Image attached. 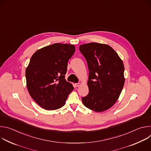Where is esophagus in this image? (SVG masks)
I'll use <instances>...</instances> for the list:
<instances>
[{"label": "esophagus", "mask_w": 151, "mask_h": 151, "mask_svg": "<svg viewBox=\"0 0 151 151\" xmlns=\"http://www.w3.org/2000/svg\"><path fill=\"white\" fill-rule=\"evenodd\" d=\"M75 87H79V86L81 85V83H76L75 84Z\"/></svg>", "instance_id": "esophagus-1"}]
</instances>
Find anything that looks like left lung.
I'll list each match as a JSON object with an SVG mask.
<instances>
[{"label":"left lung","instance_id":"1","mask_svg":"<svg viewBox=\"0 0 151 151\" xmlns=\"http://www.w3.org/2000/svg\"><path fill=\"white\" fill-rule=\"evenodd\" d=\"M89 70L88 95L83 104L95 112L109 109L117 101L123 88L124 66L118 54L110 46L91 42L79 46Z\"/></svg>","mask_w":151,"mask_h":151}]
</instances>
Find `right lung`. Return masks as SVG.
<instances>
[{
	"mask_svg": "<svg viewBox=\"0 0 151 151\" xmlns=\"http://www.w3.org/2000/svg\"><path fill=\"white\" fill-rule=\"evenodd\" d=\"M75 51L73 45L56 43L36 51L26 70L27 87L32 99L46 110L63 107L73 85L66 81L68 63Z\"/></svg>",
	"mask_w": 151,
	"mask_h": 151,
	"instance_id": "obj_1",
	"label": "right lung"
}]
</instances>
